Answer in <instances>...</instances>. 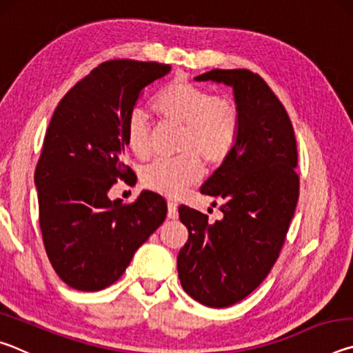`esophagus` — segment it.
Returning a JSON list of instances; mask_svg holds the SVG:
<instances>
[{
  "instance_id": "obj_1",
  "label": "esophagus",
  "mask_w": 353,
  "mask_h": 353,
  "mask_svg": "<svg viewBox=\"0 0 353 353\" xmlns=\"http://www.w3.org/2000/svg\"><path fill=\"white\" fill-rule=\"evenodd\" d=\"M177 216H179L177 204H176V202H172V201H168V218L176 219Z\"/></svg>"
}]
</instances>
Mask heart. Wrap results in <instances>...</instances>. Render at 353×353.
<instances>
[{"instance_id": "b5f03b06", "label": "heart", "mask_w": 353, "mask_h": 353, "mask_svg": "<svg viewBox=\"0 0 353 353\" xmlns=\"http://www.w3.org/2000/svg\"><path fill=\"white\" fill-rule=\"evenodd\" d=\"M151 107L160 123L181 128L176 143L179 155L149 165L143 181L154 191L174 198L199 181L202 163L213 170L229 157L240 134V105L227 94H212L204 87L177 79L160 90ZM124 141L139 160L151 157V128L140 110L129 113Z\"/></svg>"}]
</instances>
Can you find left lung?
I'll return each instance as SVG.
<instances>
[{
    "label": "left lung",
    "mask_w": 353,
    "mask_h": 353,
    "mask_svg": "<svg viewBox=\"0 0 353 353\" xmlns=\"http://www.w3.org/2000/svg\"><path fill=\"white\" fill-rule=\"evenodd\" d=\"M194 79L234 87L241 112L234 149L201 187L224 218L212 223L179 207L188 229L177 255L182 288L202 305L224 308L248 297L279 259L299 199L297 145L288 112L260 74L212 70Z\"/></svg>",
    "instance_id": "left-lung-1"
}]
</instances>
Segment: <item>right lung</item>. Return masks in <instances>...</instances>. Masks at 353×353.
I'll use <instances>...</instances> for the list:
<instances>
[{"instance_id":"obj_1","label":"right lung","mask_w":353,"mask_h":353,"mask_svg":"<svg viewBox=\"0 0 353 353\" xmlns=\"http://www.w3.org/2000/svg\"><path fill=\"white\" fill-rule=\"evenodd\" d=\"M170 68L130 59L103 62L52 113L34 176L39 223L56 274L77 291L115 283L166 218V202L154 191L129 205L110 201L109 191L118 181H137L124 160V124L143 88Z\"/></svg>"}]
</instances>
